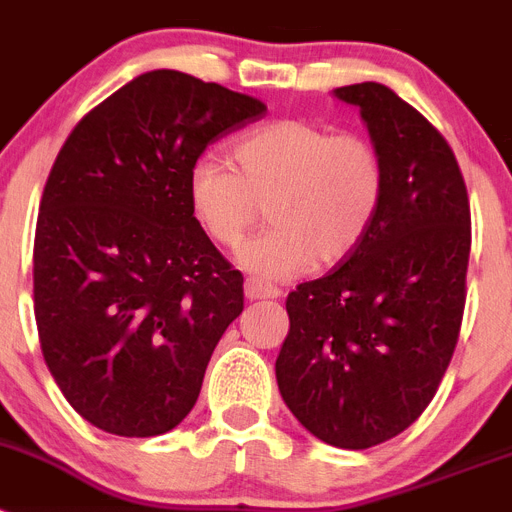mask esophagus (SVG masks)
<instances>
[{
	"mask_svg": "<svg viewBox=\"0 0 512 512\" xmlns=\"http://www.w3.org/2000/svg\"><path fill=\"white\" fill-rule=\"evenodd\" d=\"M243 289H246L248 300H274V297L282 295L279 287H274L269 282H261V279H246Z\"/></svg>",
	"mask_w": 512,
	"mask_h": 512,
	"instance_id": "1",
	"label": "esophagus"
}]
</instances>
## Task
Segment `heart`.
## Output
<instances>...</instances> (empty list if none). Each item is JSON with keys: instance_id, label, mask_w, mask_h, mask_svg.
Listing matches in <instances>:
<instances>
[{"instance_id": "b5f03b06", "label": "heart", "mask_w": 512, "mask_h": 512, "mask_svg": "<svg viewBox=\"0 0 512 512\" xmlns=\"http://www.w3.org/2000/svg\"><path fill=\"white\" fill-rule=\"evenodd\" d=\"M235 169L215 156L189 169L194 220L220 246H238L261 212L271 225L238 253L264 279L333 266L361 246L384 202L387 171L372 140L310 120H274L233 146Z\"/></svg>"}]
</instances>
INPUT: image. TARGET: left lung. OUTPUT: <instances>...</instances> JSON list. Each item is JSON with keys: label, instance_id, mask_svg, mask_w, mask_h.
<instances>
[{"label": "left lung", "instance_id": "1", "mask_svg": "<svg viewBox=\"0 0 512 512\" xmlns=\"http://www.w3.org/2000/svg\"><path fill=\"white\" fill-rule=\"evenodd\" d=\"M333 94L359 107L387 189L361 246L289 292L277 384L312 436L369 449L413 425L449 369L472 217L454 151L415 107L377 81Z\"/></svg>", "mask_w": 512, "mask_h": 512}]
</instances>
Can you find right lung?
Segmentation results:
<instances>
[{
	"label": "right lung",
	"instance_id": "obj_1",
	"mask_svg": "<svg viewBox=\"0 0 512 512\" xmlns=\"http://www.w3.org/2000/svg\"><path fill=\"white\" fill-rule=\"evenodd\" d=\"M266 104L182 71L135 76L58 151L35 225L43 359L99 431L161 436L200 397L243 277L197 225L189 169Z\"/></svg>",
	"mask_w": 512,
	"mask_h": 512
}]
</instances>
